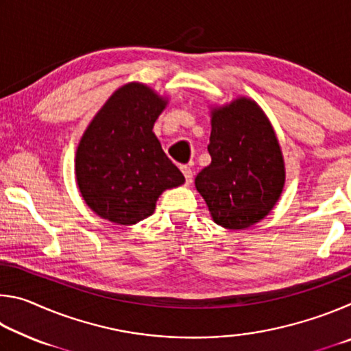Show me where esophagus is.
<instances>
[{
    "mask_svg": "<svg viewBox=\"0 0 351 351\" xmlns=\"http://www.w3.org/2000/svg\"><path fill=\"white\" fill-rule=\"evenodd\" d=\"M181 171H182L184 178H186V184H190V182H192V178H193V171H192V169H190L189 165H181Z\"/></svg>",
    "mask_w": 351,
    "mask_h": 351,
    "instance_id": "esophagus-1",
    "label": "esophagus"
}]
</instances>
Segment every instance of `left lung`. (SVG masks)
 <instances>
[{
    "mask_svg": "<svg viewBox=\"0 0 351 351\" xmlns=\"http://www.w3.org/2000/svg\"><path fill=\"white\" fill-rule=\"evenodd\" d=\"M212 162L195 178L213 221L245 229L271 212L285 184L283 156L265 112L237 99L212 112Z\"/></svg>",
    "mask_w": 351,
    "mask_h": 351,
    "instance_id": "8db88e82",
    "label": "left lung"
}]
</instances>
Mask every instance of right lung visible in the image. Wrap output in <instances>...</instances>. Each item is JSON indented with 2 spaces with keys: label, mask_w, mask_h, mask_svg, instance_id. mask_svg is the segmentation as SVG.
Wrapping results in <instances>:
<instances>
[{
  "label": "right lung",
  "mask_w": 351,
  "mask_h": 351,
  "mask_svg": "<svg viewBox=\"0 0 351 351\" xmlns=\"http://www.w3.org/2000/svg\"><path fill=\"white\" fill-rule=\"evenodd\" d=\"M165 100L141 83L106 100L77 148L75 175L85 203L105 219L136 224L165 189L186 181L152 132Z\"/></svg>",
  "instance_id": "obj_1"
}]
</instances>
